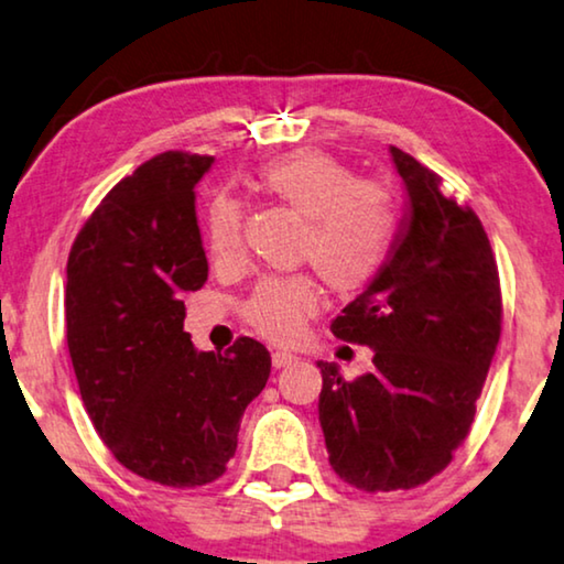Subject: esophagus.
<instances>
[{
	"instance_id": "1",
	"label": "esophagus",
	"mask_w": 564,
	"mask_h": 564,
	"mask_svg": "<svg viewBox=\"0 0 564 564\" xmlns=\"http://www.w3.org/2000/svg\"><path fill=\"white\" fill-rule=\"evenodd\" d=\"M293 360H296V355L291 352H273V368H285V365H291Z\"/></svg>"
}]
</instances>
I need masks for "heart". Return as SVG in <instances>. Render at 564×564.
Wrapping results in <instances>:
<instances>
[{
	"label": "heart",
	"mask_w": 564,
	"mask_h": 564,
	"mask_svg": "<svg viewBox=\"0 0 564 564\" xmlns=\"http://www.w3.org/2000/svg\"><path fill=\"white\" fill-rule=\"evenodd\" d=\"M256 186L265 199L304 219L299 260L312 263L337 293H358L383 273L391 260L399 212L388 188L360 181L322 150H296L260 165ZM242 206L214 194L204 209V245L214 263L240 256ZM319 306V289L306 273L268 275L245 301L242 316L258 335L293 343Z\"/></svg>",
	"instance_id": "heart-1"
}]
</instances>
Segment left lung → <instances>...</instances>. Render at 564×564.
I'll list each match as a JSON object with an SVG mask.
<instances>
[{
    "mask_svg": "<svg viewBox=\"0 0 564 564\" xmlns=\"http://www.w3.org/2000/svg\"><path fill=\"white\" fill-rule=\"evenodd\" d=\"M409 217L383 273L332 322V335L372 350L355 380L322 370L319 424L329 465L365 494L424 486L470 434L501 337V281L470 206L442 176L391 145Z\"/></svg>",
    "mask_w": 564,
    "mask_h": 564,
    "instance_id": "1",
    "label": "left lung"
}]
</instances>
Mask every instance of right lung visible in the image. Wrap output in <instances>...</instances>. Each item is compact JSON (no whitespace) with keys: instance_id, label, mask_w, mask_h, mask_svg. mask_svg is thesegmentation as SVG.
Returning a JSON list of instances; mask_svg holds the SVG:
<instances>
[{"instance_id":"1","label":"right lung","mask_w":564,"mask_h":564,"mask_svg":"<svg viewBox=\"0 0 564 564\" xmlns=\"http://www.w3.org/2000/svg\"><path fill=\"white\" fill-rule=\"evenodd\" d=\"M214 158L165 150L109 192L66 268V339L94 430L117 463L171 488L225 475L271 352L237 337L196 352L184 296L209 275L194 186Z\"/></svg>"}]
</instances>
